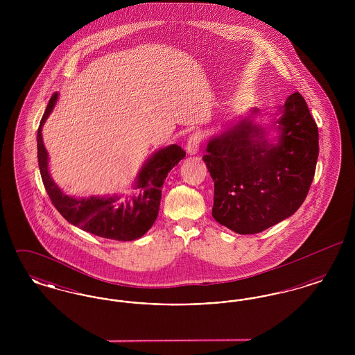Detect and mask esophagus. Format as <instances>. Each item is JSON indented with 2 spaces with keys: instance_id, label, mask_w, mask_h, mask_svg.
<instances>
[{
  "instance_id": "34e87169",
  "label": "esophagus",
  "mask_w": 355,
  "mask_h": 355,
  "mask_svg": "<svg viewBox=\"0 0 355 355\" xmlns=\"http://www.w3.org/2000/svg\"><path fill=\"white\" fill-rule=\"evenodd\" d=\"M201 141H202V135H200V133H193V135L189 137V139L186 142V152L189 153L190 155L197 154L198 150H200Z\"/></svg>"
}]
</instances>
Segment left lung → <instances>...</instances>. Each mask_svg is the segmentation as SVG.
<instances>
[{
	"mask_svg": "<svg viewBox=\"0 0 355 355\" xmlns=\"http://www.w3.org/2000/svg\"><path fill=\"white\" fill-rule=\"evenodd\" d=\"M252 114L211 138L202 159L214 181L211 214L238 234L261 233L304 203L318 159V126L300 92L287 97L277 144Z\"/></svg>",
	"mask_w": 355,
	"mask_h": 355,
	"instance_id": "1",
	"label": "left lung"
}]
</instances>
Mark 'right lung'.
<instances>
[{"label":"right lung","instance_id":"right-lung-1","mask_svg":"<svg viewBox=\"0 0 355 355\" xmlns=\"http://www.w3.org/2000/svg\"><path fill=\"white\" fill-rule=\"evenodd\" d=\"M57 98L58 93H54L37 132L38 166L51 203L71 225L94 236L116 241H133L144 236L157 220L161 202V187L168 173L184 159L185 150L178 145H170L154 153L137 177L135 189H138L139 193L132 196L129 201L121 202L117 196L89 198L69 197L51 180L48 169V152L44 146L41 133Z\"/></svg>","mask_w":355,"mask_h":355}]
</instances>
